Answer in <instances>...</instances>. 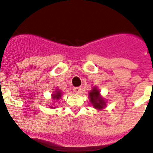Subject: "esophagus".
Masks as SVG:
<instances>
[{"label": "esophagus", "instance_id": "1", "mask_svg": "<svg viewBox=\"0 0 153 153\" xmlns=\"http://www.w3.org/2000/svg\"><path fill=\"white\" fill-rule=\"evenodd\" d=\"M74 91L76 93L79 94V93H80V91H81V88H80V87H75V88H74Z\"/></svg>", "mask_w": 153, "mask_h": 153}]
</instances>
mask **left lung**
I'll use <instances>...</instances> for the list:
<instances>
[{
    "label": "left lung",
    "mask_w": 153,
    "mask_h": 153,
    "mask_svg": "<svg viewBox=\"0 0 153 153\" xmlns=\"http://www.w3.org/2000/svg\"><path fill=\"white\" fill-rule=\"evenodd\" d=\"M90 101L91 104H93V106L98 109H102L103 107L105 105V102L104 99L100 96L99 91L97 90L96 88H94L90 92Z\"/></svg>",
    "instance_id": "1"
}]
</instances>
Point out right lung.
Masks as SVG:
<instances>
[{
	"instance_id": "obj_1",
	"label": "right lung",
	"mask_w": 153,
	"mask_h": 153,
	"mask_svg": "<svg viewBox=\"0 0 153 153\" xmlns=\"http://www.w3.org/2000/svg\"><path fill=\"white\" fill-rule=\"evenodd\" d=\"M61 92L59 91H55V94H54L52 95V98L54 100H58V99H59V98H61Z\"/></svg>"
}]
</instances>
